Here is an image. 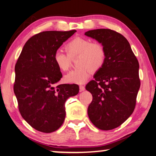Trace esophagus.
<instances>
[{"label": "esophagus", "instance_id": "34e87169", "mask_svg": "<svg viewBox=\"0 0 156 156\" xmlns=\"http://www.w3.org/2000/svg\"><path fill=\"white\" fill-rule=\"evenodd\" d=\"M79 88H80V92L84 91V90H85V86H83V85H80V86H79Z\"/></svg>", "mask_w": 156, "mask_h": 156}]
</instances>
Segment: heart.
Returning a JSON list of instances; mask_svg holds the SVG:
<instances>
[{"label":"heart","mask_w":156,"mask_h":156,"mask_svg":"<svg viewBox=\"0 0 156 156\" xmlns=\"http://www.w3.org/2000/svg\"><path fill=\"white\" fill-rule=\"evenodd\" d=\"M67 54L62 51H56L53 60L56 66L61 71H67L70 68V57L78 55V69L69 72L64 76L67 83L83 84L89 78L91 71L96 72L101 69L106 60V51L104 46L98 42H91L90 39L73 38L65 45Z\"/></svg>","instance_id":"b5f03b06"}]
</instances>
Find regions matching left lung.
I'll return each mask as SVG.
<instances>
[{"label":"left lung","instance_id":"1","mask_svg":"<svg viewBox=\"0 0 156 156\" xmlns=\"http://www.w3.org/2000/svg\"><path fill=\"white\" fill-rule=\"evenodd\" d=\"M85 35L100 43L106 51L104 66L85 87L92 95L87 114L97 128L113 129L122 125L135 108L140 87L138 60L129 42L118 32L99 29Z\"/></svg>","mask_w":156,"mask_h":156}]
</instances>
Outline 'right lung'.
I'll return each instance as SVG.
<instances>
[{
    "label": "right lung",
    "instance_id": "1",
    "mask_svg": "<svg viewBox=\"0 0 156 156\" xmlns=\"http://www.w3.org/2000/svg\"><path fill=\"white\" fill-rule=\"evenodd\" d=\"M76 32L48 31L27 41L15 64L14 92L22 118L38 131L50 133L63 124L65 102L79 92L76 84L55 87L62 74L53 56L64 42Z\"/></svg>",
    "mask_w": 156,
    "mask_h": 156
}]
</instances>
